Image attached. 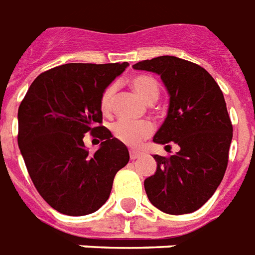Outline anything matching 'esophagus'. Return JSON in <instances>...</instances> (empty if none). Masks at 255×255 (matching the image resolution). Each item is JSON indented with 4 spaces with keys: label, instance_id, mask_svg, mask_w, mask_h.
I'll return each instance as SVG.
<instances>
[{
    "label": "esophagus",
    "instance_id": "obj_1",
    "mask_svg": "<svg viewBox=\"0 0 255 255\" xmlns=\"http://www.w3.org/2000/svg\"><path fill=\"white\" fill-rule=\"evenodd\" d=\"M140 156H141V153L137 152V150H131V152H129V157H131V160H136V158H138Z\"/></svg>",
    "mask_w": 255,
    "mask_h": 255
}]
</instances>
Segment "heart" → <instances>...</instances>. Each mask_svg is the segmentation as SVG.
Instances as JSON below:
<instances>
[{
	"mask_svg": "<svg viewBox=\"0 0 255 255\" xmlns=\"http://www.w3.org/2000/svg\"><path fill=\"white\" fill-rule=\"evenodd\" d=\"M131 86L134 89L144 101L152 103L154 102L160 95V86L157 81L150 76L140 74L131 78ZM117 85L110 84L101 95V110L107 114L111 111L114 105V99L117 94ZM114 136L121 142L128 146H137L142 140L148 138L154 131V126L150 122H129V121H118L111 127Z\"/></svg>",
	"mask_w": 255,
	"mask_h": 255,
	"instance_id": "heart-1",
	"label": "heart"
}]
</instances>
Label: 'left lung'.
<instances>
[{
	"label": "left lung",
	"instance_id": "8db88e82",
	"mask_svg": "<svg viewBox=\"0 0 255 255\" xmlns=\"http://www.w3.org/2000/svg\"><path fill=\"white\" fill-rule=\"evenodd\" d=\"M133 69L160 74L170 95L153 141L181 148L154 156L156 173L144 181L148 199L169 215L191 214L214 195L228 166L233 127L224 95L204 68L175 56L138 61Z\"/></svg>",
	"mask_w": 255,
	"mask_h": 255
}]
</instances>
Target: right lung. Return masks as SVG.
Listing matches in <instances>:
<instances>
[{"instance_id": "add662e5", "label": "right lung", "mask_w": 255, "mask_h": 255, "mask_svg": "<svg viewBox=\"0 0 255 255\" xmlns=\"http://www.w3.org/2000/svg\"><path fill=\"white\" fill-rule=\"evenodd\" d=\"M128 63H70L39 74L18 109V145L35 188L64 215L84 216L107 202L127 146L102 126L101 95ZM101 138L90 155L83 136Z\"/></svg>"}]
</instances>
